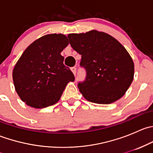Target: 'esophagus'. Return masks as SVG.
I'll return each instance as SVG.
<instances>
[{
	"mask_svg": "<svg viewBox=\"0 0 153 153\" xmlns=\"http://www.w3.org/2000/svg\"><path fill=\"white\" fill-rule=\"evenodd\" d=\"M71 70H72V72H73V74L75 75H76V72H77V69H76V67H72L71 68Z\"/></svg>",
	"mask_w": 153,
	"mask_h": 153,
	"instance_id": "obj_1",
	"label": "esophagus"
}]
</instances>
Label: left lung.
<instances>
[{
  "label": "left lung",
  "mask_w": 153,
  "mask_h": 153,
  "mask_svg": "<svg viewBox=\"0 0 153 153\" xmlns=\"http://www.w3.org/2000/svg\"><path fill=\"white\" fill-rule=\"evenodd\" d=\"M69 44L81 55L86 71L78 87L90 102L108 104L124 95L132 82L134 64L126 49L112 36L96 30L68 35Z\"/></svg>",
  "instance_id": "8db88e82"
}]
</instances>
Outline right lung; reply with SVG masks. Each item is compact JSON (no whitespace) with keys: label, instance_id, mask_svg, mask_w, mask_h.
Masks as SVG:
<instances>
[{"label":"right lung","instance_id":"obj_1","mask_svg":"<svg viewBox=\"0 0 153 153\" xmlns=\"http://www.w3.org/2000/svg\"><path fill=\"white\" fill-rule=\"evenodd\" d=\"M68 44L65 35L49 34L34 41L18 61L12 72L14 85L21 100L29 106L53 105L59 101L68 83L75 81L61 55Z\"/></svg>","mask_w":153,"mask_h":153}]
</instances>
